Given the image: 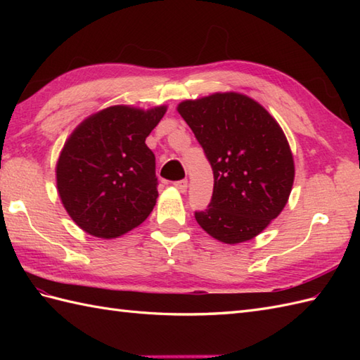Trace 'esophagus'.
<instances>
[{
	"label": "esophagus",
	"instance_id": "34e87169",
	"mask_svg": "<svg viewBox=\"0 0 360 360\" xmlns=\"http://www.w3.org/2000/svg\"><path fill=\"white\" fill-rule=\"evenodd\" d=\"M173 186H174L176 188H178L181 193H184V192H186V190H187V187H188V181H187V179H181V181H176Z\"/></svg>",
	"mask_w": 360,
	"mask_h": 360
}]
</instances>
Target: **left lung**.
Segmentation results:
<instances>
[{"mask_svg": "<svg viewBox=\"0 0 360 360\" xmlns=\"http://www.w3.org/2000/svg\"><path fill=\"white\" fill-rule=\"evenodd\" d=\"M213 172V195L195 218L227 244L252 240L288 202L294 159L286 136L262 105L224 93L179 103Z\"/></svg>", "mask_w": 360, "mask_h": 360, "instance_id": "obj_1", "label": "left lung"}]
</instances>
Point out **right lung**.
Here are the masks:
<instances>
[{"label": "right lung", "mask_w": 360, "mask_h": 360, "mask_svg": "<svg viewBox=\"0 0 360 360\" xmlns=\"http://www.w3.org/2000/svg\"><path fill=\"white\" fill-rule=\"evenodd\" d=\"M167 108L110 106L75 128L57 164L66 212L97 238H116L142 224L158 198L156 159L145 139Z\"/></svg>", "instance_id": "obj_1"}]
</instances>
